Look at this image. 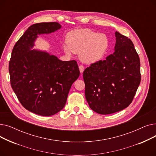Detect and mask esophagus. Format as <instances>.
Listing matches in <instances>:
<instances>
[{
  "instance_id": "1",
  "label": "esophagus",
  "mask_w": 156,
  "mask_h": 156,
  "mask_svg": "<svg viewBox=\"0 0 156 156\" xmlns=\"http://www.w3.org/2000/svg\"><path fill=\"white\" fill-rule=\"evenodd\" d=\"M79 69H80V71L81 74H82L83 71H84V69H85V68H84V66H83V65H80L79 66Z\"/></svg>"
}]
</instances>
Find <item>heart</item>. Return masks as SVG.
Listing matches in <instances>:
<instances>
[{"label":"heart","mask_w":156,"mask_h":156,"mask_svg":"<svg viewBox=\"0 0 156 156\" xmlns=\"http://www.w3.org/2000/svg\"><path fill=\"white\" fill-rule=\"evenodd\" d=\"M67 44L64 47L66 54L79 53L81 61L91 64L102 58L108 48L109 40L105 34L89 29H79L69 33Z\"/></svg>","instance_id":"heart-1"}]
</instances>
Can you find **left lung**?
I'll use <instances>...</instances> for the list:
<instances>
[{
	"label": "left lung",
	"instance_id": "1",
	"mask_svg": "<svg viewBox=\"0 0 156 156\" xmlns=\"http://www.w3.org/2000/svg\"><path fill=\"white\" fill-rule=\"evenodd\" d=\"M114 51L86 68L85 97L97 113L109 114L132 103L141 80L139 56L129 38L116 31Z\"/></svg>",
	"mask_w": 156,
	"mask_h": 156
}]
</instances>
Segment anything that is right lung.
Listing matches in <instances>:
<instances>
[{
  "mask_svg": "<svg viewBox=\"0 0 156 156\" xmlns=\"http://www.w3.org/2000/svg\"><path fill=\"white\" fill-rule=\"evenodd\" d=\"M61 28L57 22L30 26L16 43L9 64L11 85L23 107L40 116L62 110L72 84L80 76L76 61H62L57 57L31 49L38 35Z\"/></svg>",
  "mask_w": 156,
  "mask_h": 156,
  "instance_id": "right-lung-1",
  "label": "right lung"
}]
</instances>
